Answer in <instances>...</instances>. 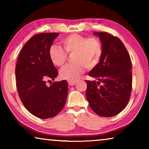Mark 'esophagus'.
Returning <instances> with one entry per match:
<instances>
[{
  "mask_svg": "<svg viewBox=\"0 0 149 149\" xmlns=\"http://www.w3.org/2000/svg\"><path fill=\"white\" fill-rule=\"evenodd\" d=\"M68 85H71V86H73V85H74L77 83L76 81H68Z\"/></svg>",
  "mask_w": 149,
  "mask_h": 149,
  "instance_id": "obj_1",
  "label": "esophagus"
}]
</instances>
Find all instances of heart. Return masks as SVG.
<instances>
[{"label":"heart","mask_w":149,"mask_h":149,"mask_svg":"<svg viewBox=\"0 0 149 149\" xmlns=\"http://www.w3.org/2000/svg\"><path fill=\"white\" fill-rule=\"evenodd\" d=\"M64 49L58 45H52L49 49V57L53 64L62 66L66 62L67 54L74 53V64H67L61 69L60 76L68 81H75L87 68L94 67L98 62L102 54V47L95 38H86L80 34H72L61 40Z\"/></svg>","instance_id":"obj_1"}]
</instances>
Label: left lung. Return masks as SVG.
<instances>
[{
  "label": "left lung",
  "mask_w": 149,
  "mask_h": 149,
  "mask_svg": "<svg viewBox=\"0 0 149 149\" xmlns=\"http://www.w3.org/2000/svg\"><path fill=\"white\" fill-rule=\"evenodd\" d=\"M102 42L100 62L88 75L95 81H85L86 97L97 115L110 117L126 107L132 92V63L125 45L107 32H93ZM101 84V85H100Z\"/></svg>",
  "instance_id": "left-lung-1"
}]
</instances>
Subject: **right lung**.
<instances>
[{
	"label": "right lung",
	"mask_w": 149,
	"mask_h": 149,
	"mask_svg": "<svg viewBox=\"0 0 149 149\" xmlns=\"http://www.w3.org/2000/svg\"><path fill=\"white\" fill-rule=\"evenodd\" d=\"M59 33H40L30 38L20 52L15 68L16 84L20 100L36 117L49 119L62 111L68 95L66 80L54 82L58 70L49 57V49Z\"/></svg>",
	"instance_id": "right-lung-1"
}]
</instances>
